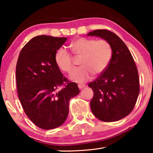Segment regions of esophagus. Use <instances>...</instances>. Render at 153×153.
Returning a JSON list of instances; mask_svg holds the SVG:
<instances>
[{"instance_id":"34e87169","label":"esophagus","mask_w":153,"mask_h":153,"mask_svg":"<svg viewBox=\"0 0 153 153\" xmlns=\"http://www.w3.org/2000/svg\"><path fill=\"white\" fill-rule=\"evenodd\" d=\"M85 86H86V85L85 84H78V88L79 89H82V88H84Z\"/></svg>"}]
</instances>
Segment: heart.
Returning <instances> with one entry per match:
<instances>
[{"label": "heart", "instance_id": "heart-1", "mask_svg": "<svg viewBox=\"0 0 153 153\" xmlns=\"http://www.w3.org/2000/svg\"><path fill=\"white\" fill-rule=\"evenodd\" d=\"M71 51L77 57H80L81 67L74 69L69 75L71 80L84 83L92 78L93 74L103 73L112 57V48L107 40H95L91 38H80L72 42ZM55 62L59 69L69 73L74 67V60L71 54L63 48L56 51Z\"/></svg>", "mask_w": 153, "mask_h": 153}]
</instances>
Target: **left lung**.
I'll use <instances>...</instances> for the list:
<instances>
[{"mask_svg": "<svg viewBox=\"0 0 153 153\" xmlns=\"http://www.w3.org/2000/svg\"><path fill=\"white\" fill-rule=\"evenodd\" d=\"M88 35L101 37L112 48L107 69L88 84L94 92L90 101L92 112L105 122L120 120L132 111L137 101L140 92L138 69L130 51L115 33L97 30Z\"/></svg>", "mask_w": 153, "mask_h": 153, "instance_id": "obj_1", "label": "left lung"}]
</instances>
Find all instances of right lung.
I'll return each mask as SVG.
<instances>
[{
	"mask_svg": "<svg viewBox=\"0 0 153 153\" xmlns=\"http://www.w3.org/2000/svg\"><path fill=\"white\" fill-rule=\"evenodd\" d=\"M66 38H33L19 53L16 65L18 97L28 118L38 128L61 126L67 117L69 100L79 94L77 84L67 79L55 59Z\"/></svg>",
	"mask_w": 153,
	"mask_h": 153,
	"instance_id": "add662e5",
	"label": "right lung"
}]
</instances>
